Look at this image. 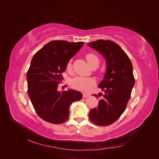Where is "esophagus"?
Masks as SVG:
<instances>
[{"mask_svg":"<svg viewBox=\"0 0 159 159\" xmlns=\"http://www.w3.org/2000/svg\"><path fill=\"white\" fill-rule=\"evenodd\" d=\"M88 96H89V94H88V93H84V94H83V98H88Z\"/></svg>","mask_w":159,"mask_h":159,"instance_id":"obj_1","label":"esophagus"}]
</instances>
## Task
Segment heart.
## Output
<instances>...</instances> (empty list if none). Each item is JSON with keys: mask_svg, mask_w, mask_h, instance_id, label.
Segmentation results:
<instances>
[{"mask_svg": "<svg viewBox=\"0 0 159 159\" xmlns=\"http://www.w3.org/2000/svg\"><path fill=\"white\" fill-rule=\"evenodd\" d=\"M85 58L87 60L88 64L92 68L93 66L98 67L99 64V60L98 57L93 53H89L86 54ZM71 61L70 60L67 64L68 70L71 68ZM95 85V80L92 78H85V77H76L71 81V85L74 88L83 91H88Z\"/></svg>", "mask_w": 159, "mask_h": 159, "instance_id": "1", "label": "heart"}]
</instances>
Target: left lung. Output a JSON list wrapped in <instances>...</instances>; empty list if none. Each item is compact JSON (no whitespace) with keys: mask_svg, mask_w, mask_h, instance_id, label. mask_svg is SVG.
<instances>
[{"mask_svg":"<svg viewBox=\"0 0 159 159\" xmlns=\"http://www.w3.org/2000/svg\"><path fill=\"white\" fill-rule=\"evenodd\" d=\"M88 45L101 53L107 63L106 73L98 85L104 98L99 101L98 107L90 111L89 117L98 125H109L125 111L131 98L134 84L133 65L126 53L111 40H98Z\"/></svg>","mask_w":159,"mask_h":159,"instance_id":"1","label":"left lung"}]
</instances>
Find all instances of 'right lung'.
<instances>
[{
  "instance_id": "right-lung-1",
  "label": "right lung",
  "mask_w": 159,
  "mask_h": 159,
  "mask_svg": "<svg viewBox=\"0 0 159 159\" xmlns=\"http://www.w3.org/2000/svg\"><path fill=\"white\" fill-rule=\"evenodd\" d=\"M84 42L54 40L33 56L26 74L28 93L36 112L44 121L60 124L68 119L71 103L82 98L81 92L57 91L70 60Z\"/></svg>"
}]
</instances>
